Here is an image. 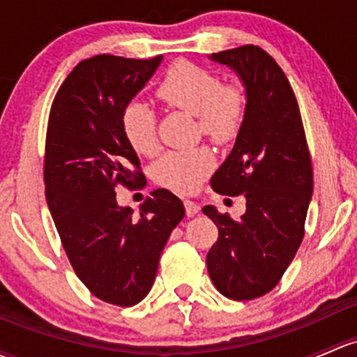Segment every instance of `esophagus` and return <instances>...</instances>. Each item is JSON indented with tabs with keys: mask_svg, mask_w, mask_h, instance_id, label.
<instances>
[{
	"mask_svg": "<svg viewBox=\"0 0 357 357\" xmlns=\"http://www.w3.org/2000/svg\"><path fill=\"white\" fill-rule=\"evenodd\" d=\"M185 210H186V215L193 217L200 212V205L195 204V202H191V200H185Z\"/></svg>",
	"mask_w": 357,
	"mask_h": 357,
	"instance_id": "esophagus-1",
	"label": "esophagus"
}]
</instances>
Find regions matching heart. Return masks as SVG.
I'll return each mask as SVG.
<instances>
[{"mask_svg": "<svg viewBox=\"0 0 357 357\" xmlns=\"http://www.w3.org/2000/svg\"><path fill=\"white\" fill-rule=\"evenodd\" d=\"M155 96L169 107L197 116L198 133L217 145H226L239 135L248 111L246 89L238 82H220L215 71L178 59L155 85ZM121 128L131 149L140 155L159 150L157 119L152 106L131 100L121 112ZM215 166L212 150L205 145L169 150L153 164V181L159 186L188 195L198 190Z\"/></svg>", "mask_w": 357, "mask_h": 357, "instance_id": "obj_1", "label": "heart"}]
</instances>
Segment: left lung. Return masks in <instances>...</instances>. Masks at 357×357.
<instances>
[{
	"label": "left lung",
	"instance_id": "8db88e82",
	"mask_svg": "<svg viewBox=\"0 0 357 357\" xmlns=\"http://www.w3.org/2000/svg\"><path fill=\"white\" fill-rule=\"evenodd\" d=\"M212 59L238 71L248 111L210 185L219 195H245L246 212L232 220L212 205L204 207L219 229L207 267L220 294L250 301L279 284L301 246L313 167L298 100L275 59L253 44L213 52Z\"/></svg>",
	"mask_w": 357,
	"mask_h": 357
}]
</instances>
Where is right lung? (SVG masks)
Listing matches in <instances>:
<instances>
[{
  "mask_svg": "<svg viewBox=\"0 0 357 357\" xmlns=\"http://www.w3.org/2000/svg\"><path fill=\"white\" fill-rule=\"evenodd\" d=\"M160 61L162 56L84 59L59 87L47 121L44 185L61 245L85 287L123 307L149 294L160 253L185 217L181 200L162 188L150 193L138 217L116 202L118 185L144 186L121 112Z\"/></svg>",
  "mask_w": 357,
  "mask_h": 357,
  "instance_id": "obj_1",
  "label": "right lung"
}]
</instances>
